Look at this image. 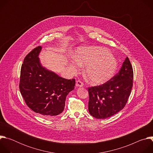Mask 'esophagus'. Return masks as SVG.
<instances>
[{"instance_id": "obj_1", "label": "esophagus", "mask_w": 153, "mask_h": 153, "mask_svg": "<svg viewBox=\"0 0 153 153\" xmlns=\"http://www.w3.org/2000/svg\"><path fill=\"white\" fill-rule=\"evenodd\" d=\"M76 87H83V83L81 81L77 80L76 83Z\"/></svg>"}]
</instances>
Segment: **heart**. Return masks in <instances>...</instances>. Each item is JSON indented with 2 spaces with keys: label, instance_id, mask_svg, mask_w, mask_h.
Wrapping results in <instances>:
<instances>
[{
  "label": "heart",
  "instance_id": "obj_1",
  "mask_svg": "<svg viewBox=\"0 0 153 153\" xmlns=\"http://www.w3.org/2000/svg\"><path fill=\"white\" fill-rule=\"evenodd\" d=\"M74 56L69 63L73 71L76 73L82 66H85V73L94 85H101L110 80L118 68L116 56L103 47H80Z\"/></svg>",
  "mask_w": 153,
  "mask_h": 153
}]
</instances>
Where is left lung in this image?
Returning <instances> with one entry per match:
<instances>
[{
  "mask_svg": "<svg viewBox=\"0 0 153 153\" xmlns=\"http://www.w3.org/2000/svg\"><path fill=\"white\" fill-rule=\"evenodd\" d=\"M133 80V68L126 57L117 74L102 85L88 88L90 114L103 119L121 111L131 94Z\"/></svg>",
  "mask_w": 153,
  "mask_h": 153,
  "instance_id": "1",
  "label": "left lung"
}]
</instances>
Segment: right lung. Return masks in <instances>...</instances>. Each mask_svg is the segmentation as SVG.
<instances>
[{
    "mask_svg": "<svg viewBox=\"0 0 153 153\" xmlns=\"http://www.w3.org/2000/svg\"><path fill=\"white\" fill-rule=\"evenodd\" d=\"M42 48L36 47L25 57L19 88L30 109L43 117L53 119L63 112L66 97L74 89L76 82L43 67L39 57Z\"/></svg>",
    "mask_w": 153,
    "mask_h": 153,
    "instance_id": "obj_1",
    "label": "right lung"
}]
</instances>
